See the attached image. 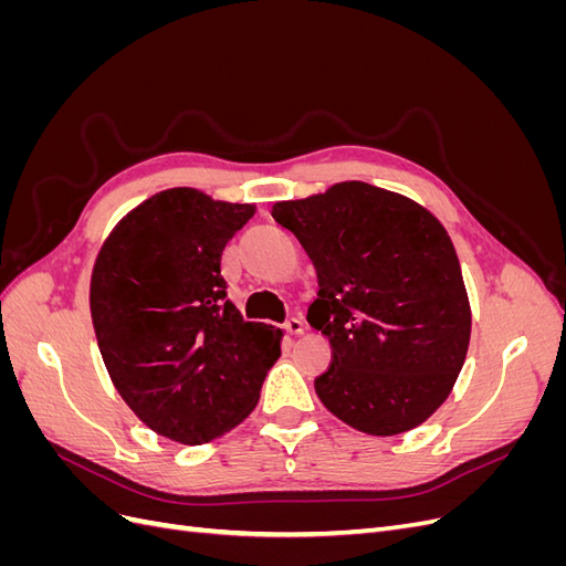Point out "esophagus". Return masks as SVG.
Wrapping results in <instances>:
<instances>
[{
	"instance_id": "esophagus-1",
	"label": "esophagus",
	"mask_w": 566,
	"mask_h": 566,
	"mask_svg": "<svg viewBox=\"0 0 566 566\" xmlns=\"http://www.w3.org/2000/svg\"><path fill=\"white\" fill-rule=\"evenodd\" d=\"M285 333L293 335V337L302 335V333H304V323H302L300 318H290V321L285 323Z\"/></svg>"
}]
</instances>
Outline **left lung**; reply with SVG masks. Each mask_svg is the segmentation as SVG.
Instances as JSON below:
<instances>
[{"mask_svg": "<svg viewBox=\"0 0 566 566\" xmlns=\"http://www.w3.org/2000/svg\"><path fill=\"white\" fill-rule=\"evenodd\" d=\"M316 266L310 323L331 342L321 403L358 432L413 430L449 399L472 312L449 231L420 202L364 181L273 202Z\"/></svg>", "mask_w": 566, "mask_h": 566, "instance_id": "obj_1", "label": "left lung"}]
</instances>
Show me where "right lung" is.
Instances as JSON below:
<instances>
[{"instance_id":"right-lung-1","label":"right lung","mask_w":566,"mask_h":566,"mask_svg":"<svg viewBox=\"0 0 566 566\" xmlns=\"http://www.w3.org/2000/svg\"><path fill=\"white\" fill-rule=\"evenodd\" d=\"M254 205L167 188L136 205L101 245L90 310L119 397L153 432L198 447L260 401L283 333L227 300L221 252Z\"/></svg>"}]
</instances>
